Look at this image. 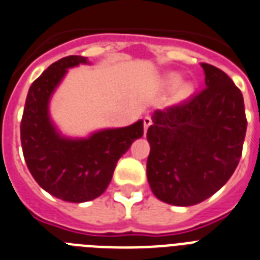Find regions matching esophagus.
<instances>
[{
    "label": "esophagus",
    "mask_w": 260,
    "mask_h": 260,
    "mask_svg": "<svg viewBox=\"0 0 260 260\" xmlns=\"http://www.w3.org/2000/svg\"><path fill=\"white\" fill-rule=\"evenodd\" d=\"M153 123V119H151V117H149V115H146L145 118H143V127H145V133L147 132V128H149V126Z\"/></svg>",
    "instance_id": "1"
}]
</instances>
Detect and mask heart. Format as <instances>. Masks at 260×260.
I'll use <instances>...</instances> for the list:
<instances>
[{"label":"heart","instance_id":"heart-1","mask_svg":"<svg viewBox=\"0 0 260 260\" xmlns=\"http://www.w3.org/2000/svg\"><path fill=\"white\" fill-rule=\"evenodd\" d=\"M170 82L171 83H178V82H179V78H178V77H171Z\"/></svg>","mask_w":260,"mask_h":260}]
</instances>
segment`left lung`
Listing matches in <instances>:
<instances>
[{"label": "left lung", "mask_w": 260, "mask_h": 260, "mask_svg": "<svg viewBox=\"0 0 260 260\" xmlns=\"http://www.w3.org/2000/svg\"><path fill=\"white\" fill-rule=\"evenodd\" d=\"M206 87L155 110L147 130V181L174 206L203 202L224 186L242 156L247 119L243 95L220 69L201 63Z\"/></svg>", "instance_id": "1"}]
</instances>
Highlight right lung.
Masks as SVG:
<instances>
[{
  "label": "right lung",
  "instance_id": "add662e5",
  "mask_svg": "<svg viewBox=\"0 0 260 260\" xmlns=\"http://www.w3.org/2000/svg\"><path fill=\"white\" fill-rule=\"evenodd\" d=\"M86 62L81 55H69L51 63L31 83L21 121V145L30 174L45 191L74 203L104 194L118 159L143 135L142 121L94 133L86 139L58 134L49 118V100L66 70Z\"/></svg>",
  "mask_w": 260,
  "mask_h": 260
}]
</instances>
